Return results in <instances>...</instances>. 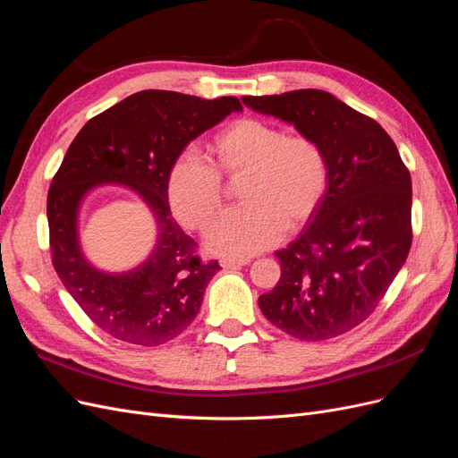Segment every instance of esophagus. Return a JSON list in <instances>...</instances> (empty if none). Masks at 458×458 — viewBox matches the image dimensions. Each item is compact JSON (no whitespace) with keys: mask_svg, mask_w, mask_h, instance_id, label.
I'll return each mask as SVG.
<instances>
[{"mask_svg":"<svg viewBox=\"0 0 458 458\" xmlns=\"http://www.w3.org/2000/svg\"><path fill=\"white\" fill-rule=\"evenodd\" d=\"M221 267H242L250 263V258H221Z\"/></svg>","mask_w":458,"mask_h":458,"instance_id":"esophagus-1","label":"esophagus"}]
</instances>
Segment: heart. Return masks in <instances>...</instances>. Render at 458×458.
Wrapping results in <instances>:
<instances>
[{"label": "heart", "instance_id": "heart-1", "mask_svg": "<svg viewBox=\"0 0 458 458\" xmlns=\"http://www.w3.org/2000/svg\"><path fill=\"white\" fill-rule=\"evenodd\" d=\"M212 162L182 152L168 172V202L189 229L206 231L225 206L224 177L242 179L237 210L208 233V246L225 256H252L279 242L315 216L330 185L323 145L310 135H286L259 118H239L208 141Z\"/></svg>", "mask_w": 458, "mask_h": 458}]
</instances>
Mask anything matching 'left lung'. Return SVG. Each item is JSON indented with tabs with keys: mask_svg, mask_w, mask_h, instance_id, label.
Instances as JSON below:
<instances>
[{
	"mask_svg": "<svg viewBox=\"0 0 458 458\" xmlns=\"http://www.w3.org/2000/svg\"><path fill=\"white\" fill-rule=\"evenodd\" d=\"M323 145L330 185L300 237L275 252L281 279L258 303L300 340L344 335L377 310L412 242L411 174L378 122L323 89L242 97Z\"/></svg>",
	"mask_w": 458,
	"mask_h": 458,
	"instance_id": "1",
	"label": "left lung"
}]
</instances>
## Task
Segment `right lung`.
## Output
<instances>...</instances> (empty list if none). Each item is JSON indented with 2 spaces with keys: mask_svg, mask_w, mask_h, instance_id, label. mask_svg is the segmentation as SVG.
I'll return each mask as SVG.
<instances>
[{
  "mask_svg": "<svg viewBox=\"0 0 458 458\" xmlns=\"http://www.w3.org/2000/svg\"><path fill=\"white\" fill-rule=\"evenodd\" d=\"M233 110H242L237 97L206 101L145 89L93 116L68 147L47 192L53 267L78 306L113 338L160 345L197 317L204 290L221 267L217 259H200L197 242L175 224L168 172L192 140ZM106 182L135 190L157 221L156 248L131 272L97 270L79 248V206L91 188Z\"/></svg>",
  "mask_w": 458,
  "mask_h": 458,
  "instance_id": "add662e5",
  "label": "right lung"
}]
</instances>
